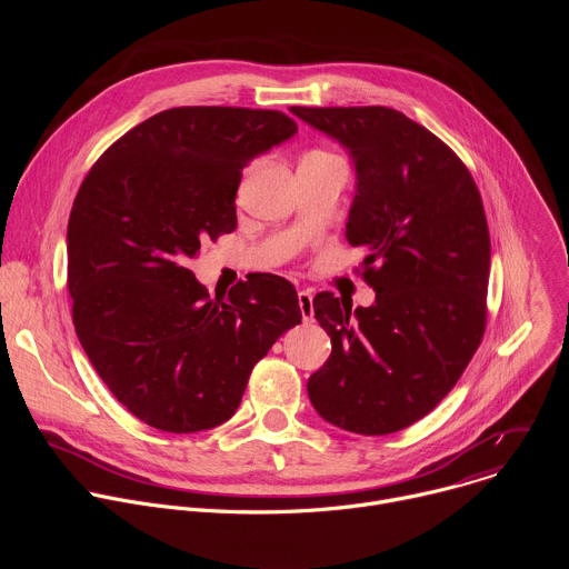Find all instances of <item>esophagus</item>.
Masks as SVG:
<instances>
[{"label":"esophagus","mask_w":569,"mask_h":569,"mask_svg":"<svg viewBox=\"0 0 569 569\" xmlns=\"http://www.w3.org/2000/svg\"><path fill=\"white\" fill-rule=\"evenodd\" d=\"M299 310H301V319L308 323L315 319V308H312V292L310 290H299Z\"/></svg>","instance_id":"1"}]
</instances>
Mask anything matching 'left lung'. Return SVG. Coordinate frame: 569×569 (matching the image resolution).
<instances>
[{"instance_id": "left-lung-1", "label": "left lung", "mask_w": 569, "mask_h": 569, "mask_svg": "<svg viewBox=\"0 0 569 569\" xmlns=\"http://www.w3.org/2000/svg\"><path fill=\"white\" fill-rule=\"evenodd\" d=\"M351 150L358 191L347 238L369 254L376 303L319 292L315 317L333 351L308 378L317 415L356 435H391L430 415L486 331L491 236L457 152L382 106L290 108Z\"/></svg>"}]
</instances>
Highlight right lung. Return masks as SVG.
Masks as SVG:
<instances>
[{"mask_svg":"<svg viewBox=\"0 0 569 569\" xmlns=\"http://www.w3.org/2000/svg\"><path fill=\"white\" fill-rule=\"evenodd\" d=\"M279 110L187 106L119 137L80 184L67 224L76 336L114 398L176 435L231 419L254 365L301 321L277 274L211 299L187 268L200 242L236 229L250 159L286 141Z\"/></svg>","mask_w":569,"mask_h":569,"instance_id":"obj_1","label":"right lung"}]
</instances>
